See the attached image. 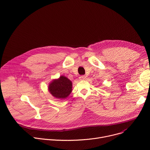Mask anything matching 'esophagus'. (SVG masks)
Instances as JSON below:
<instances>
[{"mask_svg":"<svg viewBox=\"0 0 150 150\" xmlns=\"http://www.w3.org/2000/svg\"><path fill=\"white\" fill-rule=\"evenodd\" d=\"M86 76L84 75H81L79 76V79L81 80H84L86 79Z\"/></svg>","mask_w":150,"mask_h":150,"instance_id":"obj_1","label":"esophagus"}]
</instances>
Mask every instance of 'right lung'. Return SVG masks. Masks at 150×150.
<instances>
[{
    "instance_id": "right-lung-1",
    "label": "right lung",
    "mask_w": 150,
    "mask_h": 150,
    "mask_svg": "<svg viewBox=\"0 0 150 150\" xmlns=\"http://www.w3.org/2000/svg\"><path fill=\"white\" fill-rule=\"evenodd\" d=\"M72 84L71 81L64 76L59 79L54 80L49 85V90L51 94L56 98L65 99L72 91Z\"/></svg>"
}]
</instances>
